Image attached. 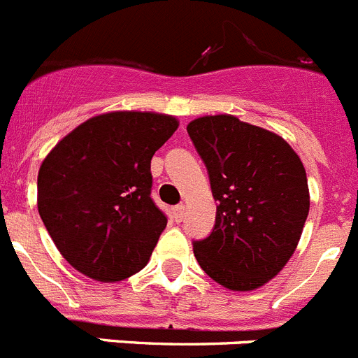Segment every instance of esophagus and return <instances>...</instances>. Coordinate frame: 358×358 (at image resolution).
Returning a JSON list of instances; mask_svg holds the SVG:
<instances>
[{
    "instance_id": "obj_1",
    "label": "esophagus",
    "mask_w": 358,
    "mask_h": 358,
    "mask_svg": "<svg viewBox=\"0 0 358 358\" xmlns=\"http://www.w3.org/2000/svg\"><path fill=\"white\" fill-rule=\"evenodd\" d=\"M183 214H185V205H178V207L173 208V215H175L176 221H182Z\"/></svg>"
}]
</instances>
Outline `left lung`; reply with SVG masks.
<instances>
[{"label":"left lung","instance_id":"1","mask_svg":"<svg viewBox=\"0 0 358 358\" xmlns=\"http://www.w3.org/2000/svg\"><path fill=\"white\" fill-rule=\"evenodd\" d=\"M187 131L210 176L215 224L192 250L201 269L230 291H255L282 271L308 208L307 173L275 131L230 114L203 115Z\"/></svg>","mask_w":358,"mask_h":358}]
</instances>
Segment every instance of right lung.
<instances>
[{
	"label": "right lung",
	"instance_id": "right-lung-1",
	"mask_svg": "<svg viewBox=\"0 0 358 358\" xmlns=\"http://www.w3.org/2000/svg\"><path fill=\"white\" fill-rule=\"evenodd\" d=\"M175 115H94L55 144L37 176V208L60 255L96 282L139 273L167 219L151 192V159L178 128Z\"/></svg>",
	"mask_w": 358,
	"mask_h": 358
}]
</instances>
